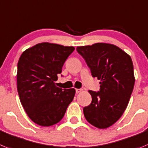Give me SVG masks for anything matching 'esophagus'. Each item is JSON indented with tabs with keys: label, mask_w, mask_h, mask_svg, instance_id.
Returning a JSON list of instances; mask_svg holds the SVG:
<instances>
[{
	"label": "esophagus",
	"mask_w": 148,
	"mask_h": 148,
	"mask_svg": "<svg viewBox=\"0 0 148 148\" xmlns=\"http://www.w3.org/2000/svg\"><path fill=\"white\" fill-rule=\"evenodd\" d=\"M81 91H82V89H81V88L76 89V93H77V94H79V93H80Z\"/></svg>",
	"instance_id": "esophagus-1"
}]
</instances>
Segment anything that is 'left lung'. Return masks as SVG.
Segmentation results:
<instances>
[{"mask_svg": "<svg viewBox=\"0 0 148 148\" xmlns=\"http://www.w3.org/2000/svg\"><path fill=\"white\" fill-rule=\"evenodd\" d=\"M94 77L100 82L98 92L88 90L92 102L83 108L86 120L99 129L119 120L127 106L135 83L134 66L129 54L106 42L77 47Z\"/></svg>", "mask_w": 148, "mask_h": 148, "instance_id": "8db88e82", "label": "left lung"}]
</instances>
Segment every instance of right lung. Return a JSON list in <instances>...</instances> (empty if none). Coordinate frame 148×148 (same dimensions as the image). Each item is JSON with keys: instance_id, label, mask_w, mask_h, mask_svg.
Returning a JSON list of instances; mask_svg holds the SVG:
<instances>
[{"instance_id": "obj_1", "label": "right lung", "mask_w": 148, "mask_h": 148, "mask_svg": "<svg viewBox=\"0 0 148 148\" xmlns=\"http://www.w3.org/2000/svg\"><path fill=\"white\" fill-rule=\"evenodd\" d=\"M74 50L73 46L44 42L29 48L20 57L18 95L28 116L38 125L48 127L59 122L74 99L75 89H62L54 82Z\"/></svg>"}]
</instances>
